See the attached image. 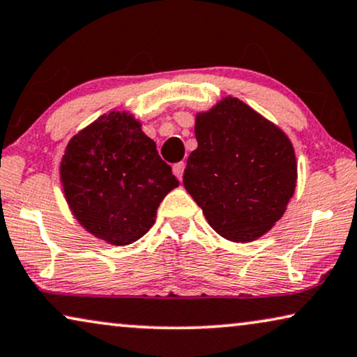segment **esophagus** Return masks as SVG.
Instances as JSON below:
<instances>
[{
	"mask_svg": "<svg viewBox=\"0 0 357 357\" xmlns=\"http://www.w3.org/2000/svg\"><path fill=\"white\" fill-rule=\"evenodd\" d=\"M174 174H175V177H177L178 180L183 177V172H185V162L182 161V162H177V164H174Z\"/></svg>",
	"mask_w": 357,
	"mask_h": 357,
	"instance_id": "obj_1",
	"label": "esophagus"
}]
</instances>
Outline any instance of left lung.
I'll list each match as a JSON object with an SVG mask.
<instances>
[{"mask_svg":"<svg viewBox=\"0 0 357 357\" xmlns=\"http://www.w3.org/2000/svg\"><path fill=\"white\" fill-rule=\"evenodd\" d=\"M183 185L217 234L251 241L285 213L296 187V159L280 128L235 98L195 123Z\"/></svg>","mask_w":357,"mask_h":357,"instance_id":"obj_1","label":"left lung"}]
</instances>
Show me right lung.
I'll list each match as a JSON object with an SVG mask.
<instances>
[{
    "label": "right lung",
    "mask_w": 357,
    "mask_h": 357,
    "mask_svg": "<svg viewBox=\"0 0 357 357\" xmlns=\"http://www.w3.org/2000/svg\"><path fill=\"white\" fill-rule=\"evenodd\" d=\"M61 180L75 219L117 246L142 238L154 224L159 203L178 185L140 123L116 111L72 138Z\"/></svg>",
    "instance_id": "1"
}]
</instances>
